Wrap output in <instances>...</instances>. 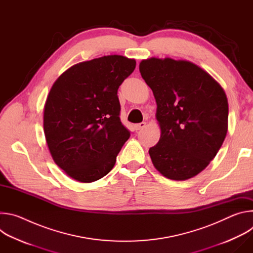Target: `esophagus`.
Segmentation results:
<instances>
[{"label": "esophagus", "instance_id": "34e87169", "mask_svg": "<svg viewBox=\"0 0 253 253\" xmlns=\"http://www.w3.org/2000/svg\"><path fill=\"white\" fill-rule=\"evenodd\" d=\"M145 126H146V123H145V122H141V123L135 124V125H134V130H136V131L141 130V129H143Z\"/></svg>", "mask_w": 253, "mask_h": 253}]
</instances>
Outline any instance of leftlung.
I'll use <instances>...</instances> for the list:
<instances>
[{
  "label": "left lung",
  "mask_w": 253,
  "mask_h": 253,
  "mask_svg": "<svg viewBox=\"0 0 253 253\" xmlns=\"http://www.w3.org/2000/svg\"><path fill=\"white\" fill-rule=\"evenodd\" d=\"M153 91L161 136L149 155L172 180L189 179L207 167L227 133L228 102L222 87L188 61L151 58L139 65Z\"/></svg>",
  "instance_id": "8db88e82"
}]
</instances>
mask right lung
Instances as JSON below:
<instances>
[{
  "label": "right lung",
  "mask_w": 253,
  "mask_h": 253,
  "mask_svg": "<svg viewBox=\"0 0 253 253\" xmlns=\"http://www.w3.org/2000/svg\"><path fill=\"white\" fill-rule=\"evenodd\" d=\"M134 59L104 56L68 69L54 83L44 108V132L55 163L70 177L89 183L115 165L130 131L120 120L119 86Z\"/></svg>",
  "instance_id": "obj_1"
}]
</instances>
